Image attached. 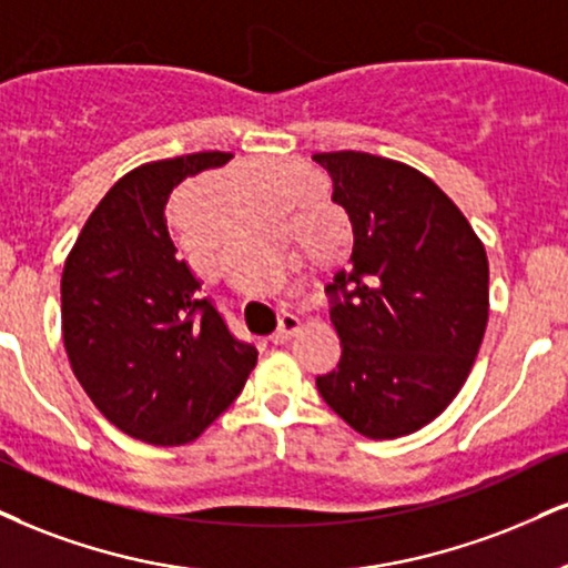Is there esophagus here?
Returning a JSON list of instances; mask_svg holds the SVG:
<instances>
[{"label":"esophagus","instance_id":"esophagus-1","mask_svg":"<svg viewBox=\"0 0 568 568\" xmlns=\"http://www.w3.org/2000/svg\"><path fill=\"white\" fill-rule=\"evenodd\" d=\"M298 327H302V320H298L296 314H291V312L280 314V325H277V331L270 336V341L272 344H285V341H291V336H296Z\"/></svg>","mask_w":568,"mask_h":568}]
</instances>
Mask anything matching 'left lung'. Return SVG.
Segmentation results:
<instances>
[{
  "mask_svg": "<svg viewBox=\"0 0 568 568\" xmlns=\"http://www.w3.org/2000/svg\"><path fill=\"white\" fill-rule=\"evenodd\" d=\"M312 159L354 230L349 270L325 288L341 359L317 392L354 432L396 439L466 384L489 317L487 251L418 169L357 150Z\"/></svg>",
  "mask_w": 568,
  "mask_h": 568,
  "instance_id": "obj_1",
  "label": "left lung"
}]
</instances>
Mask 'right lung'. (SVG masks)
<instances>
[{"label":"right lung","instance_id":"right-lung-1","mask_svg":"<svg viewBox=\"0 0 568 568\" xmlns=\"http://www.w3.org/2000/svg\"><path fill=\"white\" fill-rule=\"evenodd\" d=\"M230 159L190 153L121 176L60 280L63 344L81 388L115 428L159 447L197 439L256 367V346L232 336L166 227L176 184Z\"/></svg>","mask_w":568,"mask_h":568}]
</instances>
